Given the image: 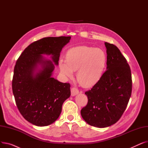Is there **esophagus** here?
Masks as SVG:
<instances>
[{
    "instance_id": "esophagus-1",
    "label": "esophagus",
    "mask_w": 148,
    "mask_h": 148,
    "mask_svg": "<svg viewBox=\"0 0 148 148\" xmlns=\"http://www.w3.org/2000/svg\"><path fill=\"white\" fill-rule=\"evenodd\" d=\"M71 96L72 97H74L76 95H77L79 93V91L77 90L76 88H73L71 89Z\"/></svg>"
}]
</instances>
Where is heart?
<instances>
[{
  "mask_svg": "<svg viewBox=\"0 0 148 148\" xmlns=\"http://www.w3.org/2000/svg\"><path fill=\"white\" fill-rule=\"evenodd\" d=\"M105 51L99 48L79 45L71 48L66 54V62L59 61L60 72L65 76L72 77L77 71L79 83L85 88L94 86L101 79L107 66Z\"/></svg>",
  "mask_w": 148,
  "mask_h": 148,
  "instance_id": "obj_1",
  "label": "heart"
}]
</instances>
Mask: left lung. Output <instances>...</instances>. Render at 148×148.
<instances>
[{
	"mask_svg": "<svg viewBox=\"0 0 148 148\" xmlns=\"http://www.w3.org/2000/svg\"><path fill=\"white\" fill-rule=\"evenodd\" d=\"M107 70L101 79L85 92L88 102L81 110L83 119L91 126L106 128L117 122L128 105L132 91L131 69L116 45L104 43Z\"/></svg>",
	"mask_w": 148,
	"mask_h": 148,
	"instance_id": "1",
	"label": "left lung"
}]
</instances>
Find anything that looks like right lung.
<instances>
[{
  "label": "right lung",
  "mask_w": 148,
  "mask_h": 148,
  "mask_svg": "<svg viewBox=\"0 0 148 148\" xmlns=\"http://www.w3.org/2000/svg\"><path fill=\"white\" fill-rule=\"evenodd\" d=\"M70 40L71 36L47 37L35 41L23 51L15 65L12 87L15 103L23 118L36 126L55 122L71 95L69 83L52 77L60 53ZM44 54L51 56L52 60Z\"/></svg>",
  "instance_id": "1"
}]
</instances>
